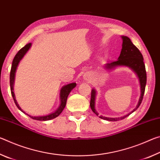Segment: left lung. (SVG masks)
Masks as SVG:
<instances>
[{
  "label": "left lung",
  "instance_id": "1",
  "mask_svg": "<svg viewBox=\"0 0 160 160\" xmlns=\"http://www.w3.org/2000/svg\"><path fill=\"white\" fill-rule=\"evenodd\" d=\"M122 38V48L120 53V56L118 58L117 61L112 62V63H106L104 66V69L107 70H112L115 69L118 67H128L131 68L135 74H136L139 80L140 87V96L138 102L136 107L130 112L128 114L118 118H112L107 117V116H99V117L104 120L109 121H116L121 119L125 118L128 116L131 113L135 112L141 104L142 100L144 95L146 82H147V75H146L145 66L143 62V57L142 53H140L138 48L132 44L131 39L128 37L121 36ZM97 91L95 89H92L91 92V100H90V107L92 112L95 113L97 116L99 115V113L95 109V100H96Z\"/></svg>",
  "mask_w": 160,
  "mask_h": 160
}]
</instances>
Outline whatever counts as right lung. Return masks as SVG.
I'll list each match as a JSON object with an SVG mask.
<instances>
[{"instance_id":"add662e5","label":"right lung","mask_w":160,"mask_h":160,"mask_svg":"<svg viewBox=\"0 0 160 160\" xmlns=\"http://www.w3.org/2000/svg\"><path fill=\"white\" fill-rule=\"evenodd\" d=\"M31 47H32V43H29V44H28L27 45H25V47L22 48L21 49L18 51V53L16 54L14 59H13V61H12L11 70H10V90H11L12 98H13V99H14V102H15L17 107L22 112H23L25 113H26L21 109V107L20 106H19L17 100H16V99H15V95L14 91H13L14 90L13 87H14V83H15V77L16 70H17V68L18 66L19 63H20V61L22 59L24 56H25V55L29 51V48H31ZM75 87H76V83L75 82L68 84V85H66L62 87V88L61 89V91H60V105H59L58 108L55 111V112L51 113L48 115H44V116H31L29 114H28V113H26V114L29 116L30 118L34 119V120H37V121H48V120H51V119L56 118L57 116H58L61 114L62 112H63V110L64 109L65 107H66L67 98H68V94H70V92H71L72 89L75 88Z\"/></svg>"}]
</instances>
